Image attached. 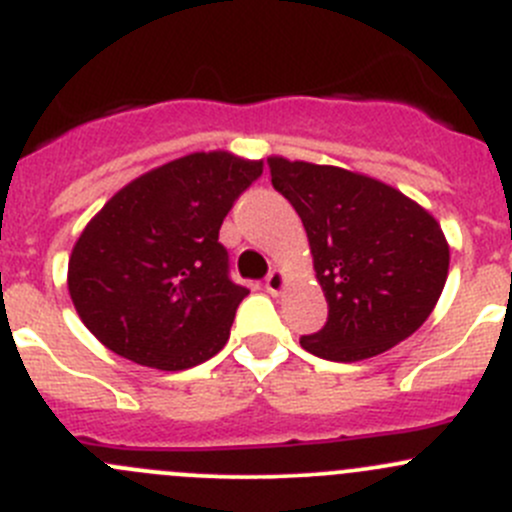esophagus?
<instances>
[{
  "instance_id": "obj_1",
  "label": "esophagus",
  "mask_w": 512,
  "mask_h": 512,
  "mask_svg": "<svg viewBox=\"0 0 512 512\" xmlns=\"http://www.w3.org/2000/svg\"><path fill=\"white\" fill-rule=\"evenodd\" d=\"M265 289L270 294H280L285 289V272L282 270H272L265 280Z\"/></svg>"
}]
</instances>
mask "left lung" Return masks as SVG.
Here are the masks:
<instances>
[{"label": "left lung", "instance_id": "1", "mask_svg": "<svg viewBox=\"0 0 512 512\" xmlns=\"http://www.w3.org/2000/svg\"><path fill=\"white\" fill-rule=\"evenodd\" d=\"M272 185L302 218L314 272L329 304L309 354L361 361L396 347L436 307L448 242L421 205L391 185L337 165L267 158Z\"/></svg>", "mask_w": 512, "mask_h": 512}]
</instances>
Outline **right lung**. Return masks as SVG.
Masks as SVG:
<instances>
[{"instance_id":"1","label":"right lung","mask_w":512,"mask_h":512,"mask_svg":"<svg viewBox=\"0 0 512 512\" xmlns=\"http://www.w3.org/2000/svg\"><path fill=\"white\" fill-rule=\"evenodd\" d=\"M262 160L190 153L118 190L69 260V294L103 347L180 371L225 347L250 289L230 280L220 225Z\"/></svg>"}]
</instances>
